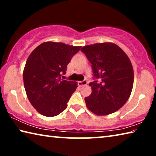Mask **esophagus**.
<instances>
[{
	"label": "esophagus",
	"instance_id": "1",
	"mask_svg": "<svg viewBox=\"0 0 156 156\" xmlns=\"http://www.w3.org/2000/svg\"><path fill=\"white\" fill-rule=\"evenodd\" d=\"M78 84L80 87H82V86H85L87 84V81L86 80H84L83 81H79L78 83Z\"/></svg>",
	"mask_w": 156,
	"mask_h": 156
}]
</instances>
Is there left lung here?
<instances>
[{
	"label": "left lung",
	"mask_w": 156,
	"mask_h": 156,
	"mask_svg": "<svg viewBox=\"0 0 156 156\" xmlns=\"http://www.w3.org/2000/svg\"><path fill=\"white\" fill-rule=\"evenodd\" d=\"M81 51L96 79L89 84L91 94L84 98L87 107L98 115L115 112L126 103L133 89V69L129 57L113 43L86 45Z\"/></svg>",
	"instance_id": "left-lung-1"
}]
</instances>
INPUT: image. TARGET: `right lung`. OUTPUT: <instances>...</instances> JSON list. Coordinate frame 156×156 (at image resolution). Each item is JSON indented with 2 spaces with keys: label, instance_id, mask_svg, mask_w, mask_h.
<instances>
[{
  "label": "right lung",
  "instance_id": "obj_1",
  "mask_svg": "<svg viewBox=\"0 0 156 156\" xmlns=\"http://www.w3.org/2000/svg\"><path fill=\"white\" fill-rule=\"evenodd\" d=\"M62 43L44 42L31 53L23 70L26 94L31 105L47 117L60 114L78 87L76 82L62 80L67 65L80 49Z\"/></svg>",
  "mask_w": 156,
  "mask_h": 156
}]
</instances>
